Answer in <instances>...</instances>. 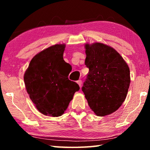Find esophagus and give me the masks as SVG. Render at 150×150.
Masks as SVG:
<instances>
[{"instance_id": "obj_1", "label": "esophagus", "mask_w": 150, "mask_h": 150, "mask_svg": "<svg viewBox=\"0 0 150 150\" xmlns=\"http://www.w3.org/2000/svg\"><path fill=\"white\" fill-rule=\"evenodd\" d=\"M77 84L79 85V87H81V85H82V81H81V80H79V81H77Z\"/></svg>"}]
</instances>
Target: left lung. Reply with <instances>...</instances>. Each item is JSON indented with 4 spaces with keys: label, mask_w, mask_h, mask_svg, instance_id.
I'll return each mask as SVG.
<instances>
[{
    "label": "left lung",
    "mask_w": 150,
    "mask_h": 150,
    "mask_svg": "<svg viewBox=\"0 0 150 150\" xmlns=\"http://www.w3.org/2000/svg\"><path fill=\"white\" fill-rule=\"evenodd\" d=\"M85 65L89 69L82 91L96 116L115 112L126 97L130 69L122 57L108 45L96 42L85 45Z\"/></svg>",
    "instance_id": "obj_1"
}]
</instances>
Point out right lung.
I'll use <instances>...</instances> for the list:
<instances>
[{"instance_id": "right-lung-1", "label": "right lung", "mask_w": 150, "mask_h": 150, "mask_svg": "<svg viewBox=\"0 0 150 150\" xmlns=\"http://www.w3.org/2000/svg\"><path fill=\"white\" fill-rule=\"evenodd\" d=\"M65 45L56 44L32 58L24 73L27 93L35 106L46 116H62L79 86L68 79L69 63L63 60Z\"/></svg>"}]
</instances>
